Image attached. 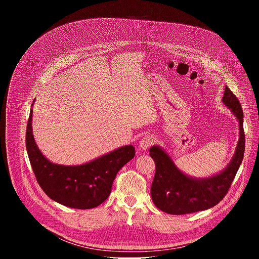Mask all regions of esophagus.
<instances>
[{
    "label": "esophagus",
    "instance_id": "1",
    "mask_svg": "<svg viewBox=\"0 0 259 259\" xmlns=\"http://www.w3.org/2000/svg\"><path fill=\"white\" fill-rule=\"evenodd\" d=\"M154 143H155V137L152 136V135H146L139 142V150L145 151V150L149 149L151 145H153Z\"/></svg>",
    "mask_w": 259,
    "mask_h": 259
}]
</instances>
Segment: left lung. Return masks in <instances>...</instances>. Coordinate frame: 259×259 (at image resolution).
Returning a JSON list of instances; mask_svg holds the SVG:
<instances>
[{
	"label": "left lung",
	"mask_w": 259,
	"mask_h": 259,
	"mask_svg": "<svg viewBox=\"0 0 259 259\" xmlns=\"http://www.w3.org/2000/svg\"><path fill=\"white\" fill-rule=\"evenodd\" d=\"M223 102L238 120L240 131L234 157L221 172L205 178L192 177L180 171L161 146L153 145L150 149V156L156 164L151 195L160 210L173 215L207 210L217 205L230 190L244 158L245 134L242 106L228 86Z\"/></svg>",
	"instance_id": "obj_1"
}]
</instances>
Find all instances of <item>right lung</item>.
I'll use <instances>...</instances> for the list:
<instances>
[{
  "instance_id": "right-lung-1",
  "label": "right lung",
  "mask_w": 259,
  "mask_h": 259,
  "mask_svg": "<svg viewBox=\"0 0 259 259\" xmlns=\"http://www.w3.org/2000/svg\"><path fill=\"white\" fill-rule=\"evenodd\" d=\"M34 100L31 105H33ZM32 109L26 127L25 144L36 181L53 201L75 209H91L103 203L112 192L120 169L135 156L129 144L82 165L65 166L50 162L39 150L32 134Z\"/></svg>"
}]
</instances>
